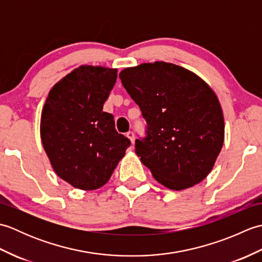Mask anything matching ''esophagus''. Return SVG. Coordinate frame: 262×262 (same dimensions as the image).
Listing matches in <instances>:
<instances>
[{
	"label": "esophagus",
	"instance_id": "obj_1",
	"mask_svg": "<svg viewBox=\"0 0 262 262\" xmlns=\"http://www.w3.org/2000/svg\"><path fill=\"white\" fill-rule=\"evenodd\" d=\"M126 136L129 138L130 140V142H132V144H134V142H135V136H134V133L133 132H128V133H126Z\"/></svg>",
	"mask_w": 262,
	"mask_h": 262
}]
</instances>
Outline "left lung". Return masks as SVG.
Here are the masks:
<instances>
[{"label": "left lung", "instance_id": "8db88e82", "mask_svg": "<svg viewBox=\"0 0 262 262\" xmlns=\"http://www.w3.org/2000/svg\"><path fill=\"white\" fill-rule=\"evenodd\" d=\"M146 120L135 152L155 180L172 190L203 181L224 142V118L214 91L192 72L171 63H144L120 72Z\"/></svg>", "mask_w": 262, "mask_h": 262}]
</instances>
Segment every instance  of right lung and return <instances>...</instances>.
I'll list each match as a JSON object with an SVG mask.
<instances>
[{
	"instance_id": "obj_1",
	"label": "right lung",
	"mask_w": 262,
	"mask_h": 262,
	"mask_svg": "<svg viewBox=\"0 0 262 262\" xmlns=\"http://www.w3.org/2000/svg\"><path fill=\"white\" fill-rule=\"evenodd\" d=\"M117 80V70L83 65L49 91L40 121L42 146L53 169L82 190L105 185L130 141L102 111Z\"/></svg>"
}]
</instances>
